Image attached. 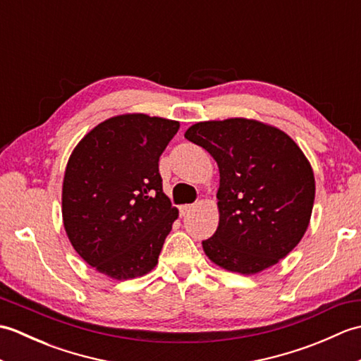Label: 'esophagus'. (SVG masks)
<instances>
[{"mask_svg":"<svg viewBox=\"0 0 361 361\" xmlns=\"http://www.w3.org/2000/svg\"><path fill=\"white\" fill-rule=\"evenodd\" d=\"M194 211V204H183V206H180V216L181 217H186V216H189L190 212Z\"/></svg>","mask_w":361,"mask_h":361,"instance_id":"1","label":"esophagus"}]
</instances>
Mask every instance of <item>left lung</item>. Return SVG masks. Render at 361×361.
<instances>
[{
	"label": "left lung",
	"instance_id": "left-lung-1",
	"mask_svg": "<svg viewBox=\"0 0 361 361\" xmlns=\"http://www.w3.org/2000/svg\"><path fill=\"white\" fill-rule=\"evenodd\" d=\"M185 137L216 159L219 226L203 251L226 271L257 274L286 257L307 231L315 175L281 128L229 118L190 126Z\"/></svg>",
	"mask_w": 361,
	"mask_h": 361
}]
</instances>
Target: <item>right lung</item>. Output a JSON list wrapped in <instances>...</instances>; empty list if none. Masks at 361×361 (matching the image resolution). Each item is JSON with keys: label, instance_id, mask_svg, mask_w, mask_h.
Here are the masks:
<instances>
[{"label": "right lung", "instance_id": "right-lung-1", "mask_svg": "<svg viewBox=\"0 0 361 361\" xmlns=\"http://www.w3.org/2000/svg\"><path fill=\"white\" fill-rule=\"evenodd\" d=\"M180 122L144 113L105 119L71 152L62 217L78 255L106 278L150 273L178 209L163 192L158 161Z\"/></svg>", "mask_w": 361, "mask_h": 361}]
</instances>
